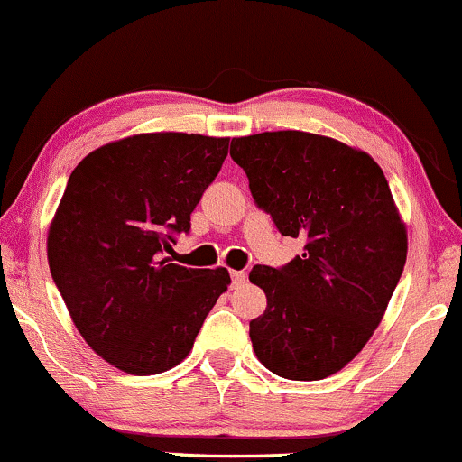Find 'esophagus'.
Instances as JSON below:
<instances>
[{
	"label": "esophagus",
	"instance_id": "obj_1",
	"mask_svg": "<svg viewBox=\"0 0 462 462\" xmlns=\"http://www.w3.org/2000/svg\"><path fill=\"white\" fill-rule=\"evenodd\" d=\"M230 278H232V286H235V289H238V286L245 284L247 273L245 272H230Z\"/></svg>",
	"mask_w": 462,
	"mask_h": 462
}]
</instances>
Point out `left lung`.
Segmentation results:
<instances>
[{
	"instance_id": "obj_1",
	"label": "left lung",
	"mask_w": 462,
	"mask_h": 462,
	"mask_svg": "<svg viewBox=\"0 0 462 462\" xmlns=\"http://www.w3.org/2000/svg\"><path fill=\"white\" fill-rule=\"evenodd\" d=\"M230 156L275 227L306 238L282 269L249 272L267 295L249 321L254 352L280 378H328L365 347L404 272L406 224L389 182L367 152L300 130L232 139Z\"/></svg>"
}]
</instances>
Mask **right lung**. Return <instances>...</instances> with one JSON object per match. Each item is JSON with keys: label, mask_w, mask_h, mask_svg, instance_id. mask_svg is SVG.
Listing matches in <instances>:
<instances>
[{"label": "right lung", "mask_w": 462, "mask_h": 462, "mask_svg": "<svg viewBox=\"0 0 462 462\" xmlns=\"http://www.w3.org/2000/svg\"><path fill=\"white\" fill-rule=\"evenodd\" d=\"M230 139L150 132L113 141L69 176L47 232L51 278L78 332L132 375L176 367L230 284L167 252L219 173Z\"/></svg>", "instance_id": "add662e5"}]
</instances>
